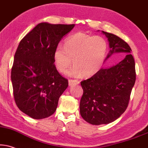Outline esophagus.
<instances>
[{"mask_svg": "<svg viewBox=\"0 0 148 148\" xmlns=\"http://www.w3.org/2000/svg\"><path fill=\"white\" fill-rule=\"evenodd\" d=\"M69 83V85L70 86H72V85H78L80 82L77 80H73V79H70L68 80Z\"/></svg>", "mask_w": 148, "mask_h": 148, "instance_id": "1", "label": "esophagus"}]
</instances>
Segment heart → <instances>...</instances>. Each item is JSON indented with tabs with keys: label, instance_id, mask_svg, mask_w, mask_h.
Here are the masks:
<instances>
[{
	"label": "heart",
	"instance_id": "obj_1",
	"mask_svg": "<svg viewBox=\"0 0 148 148\" xmlns=\"http://www.w3.org/2000/svg\"><path fill=\"white\" fill-rule=\"evenodd\" d=\"M107 52L108 44L103 37L78 32L65 40L64 46L59 45L56 47L54 61L57 70L65 72L73 59L74 65L68 74L75 77H89L102 68Z\"/></svg>",
	"mask_w": 148,
	"mask_h": 148
}]
</instances>
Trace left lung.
Returning <instances> with one entry per match:
<instances>
[{
    "instance_id": "obj_1",
    "label": "left lung",
    "mask_w": 148,
    "mask_h": 148,
    "mask_svg": "<svg viewBox=\"0 0 148 148\" xmlns=\"http://www.w3.org/2000/svg\"><path fill=\"white\" fill-rule=\"evenodd\" d=\"M102 33L111 48L106 59L115 52H124L126 57L115 66L102 68L90 78L80 82L83 89L80 115L93 125L107 124L124 113L136 80L135 63L129 45L117 35Z\"/></svg>"
}]
</instances>
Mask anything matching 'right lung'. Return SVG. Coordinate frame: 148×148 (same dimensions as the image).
I'll use <instances>...</instances> for the list:
<instances>
[{"instance_id": "1", "label": "right lung", "mask_w": 148, "mask_h": 148, "mask_svg": "<svg viewBox=\"0 0 148 148\" xmlns=\"http://www.w3.org/2000/svg\"><path fill=\"white\" fill-rule=\"evenodd\" d=\"M74 24H38L20 41L12 68L14 100L18 108L35 119L50 117L68 86L55 65L54 51Z\"/></svg>"}]
</instances>
